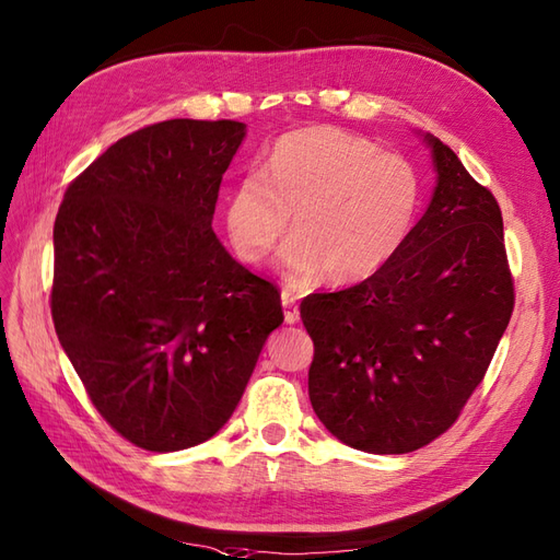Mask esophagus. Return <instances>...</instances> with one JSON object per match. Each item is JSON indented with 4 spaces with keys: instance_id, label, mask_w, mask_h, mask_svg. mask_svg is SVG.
<instances>
[{
    "instance_id": "34e87169",
    "label": "esophagus",
    "mask_w": 560,
    "mask_h": 560,
    "mask_svg": "<svg viewBox=\"0 0 560 560\" xmlns=\"http://www.w3.org/2000/svg\"><path fill=\"white\" fill-rule=\"evenodd\" d=\"M280 299H282V308H284V323H290V325L296 323L299 320V308H296L294 294L288 292V290H282Z\"/></svg>"
}]
</instances>
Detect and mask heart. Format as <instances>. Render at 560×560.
Returning <instances> with one entry per match:
<instances>
[{
    "mask_svg": "<svg viewBox=\"0 0 560 560\" xmlns=\"http://www.w3.org/2000/svg\"><path fill=\"white\" fill-rule=\"evenodd\" d=\"M416 168L373 142L330 126L294 130L276 142L268 175L249 173L225 203L230 247L261 264L290 228L278 266L294 284L325 272L332 284L371 278L411 230Z\"/></svg>",
    "mask_w": 560,
    "mask_h": 560,
    "instance_id": "heart-1",
    "label": "heart"
}]
</instances>
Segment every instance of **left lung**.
<instances>
[{"label": "left lung", "mask_w": 560, "mask_h": 560, "mask_svg": "<svg viewBox=\"0 0 560 560\" xmlns=\"http://www.w3.org/2000/svg\"><path fill=\"white\" fill-rule=\"evenodd\" d=\"M422 140L438 185L416 228L368 280L302 302L313 411L365 454L416 452L454 425L515 302L494 195Z\"/></svg>", "instance_id": "1"}]
</instances>
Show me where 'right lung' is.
<instances>
[{
  "label": "right lung",
  "mask_w": 560,
  "mask_h": 560,
  "mask_svg": "<svg viewBox=\"0 0 560 560\" xmlns=\"http://www.w3.org/2000/svg\"><path fill=\"white\" fill-rule=\"evenodd\" d=\"M247 126L173 118L118 140L68 185L51 318L94 408L147 452L207 442L237 408L280 294L211 221Z\"/></svg>",
  "instance_id": "add662e5"
}]
</instances>
